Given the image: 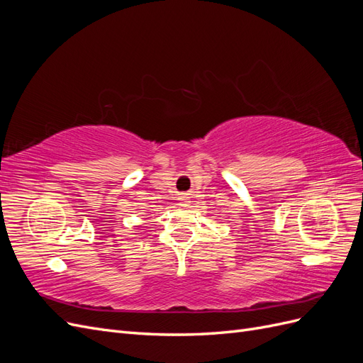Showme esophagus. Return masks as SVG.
Here are the masks:
<instances>
[{
	"instance_id": "esophagus-1",
	"label": "esophagus",
	"mask_w": 363,
	"mask_h": 363,
	"mask_svg": "<svg viewBox=\"0 0 363 363\" xmlns=\"http://www.w3.org/2000/svg\"><path fill=\"white\" fill-rule=\"evenodd\" d=\"M179 203H180V206H183V207H186L188 206L191 201H189V196L188 195H180V199H179Z\"/></svg>"
}]
</instances>
